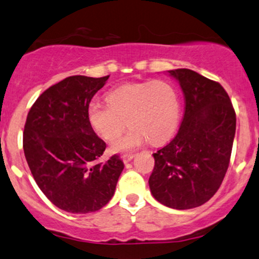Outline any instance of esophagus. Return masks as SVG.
<instances>
[{
	"instance_id": "obj_1",
	"label": "esophagus",
	"mask_w": 259,
	"mask_h": 259,
	"mask_svg": "<svg viewBox=\"0 0 259 259\" xmlns=\"http://www.w3.org/2000/svg\"><path fill=\"white\" fill-rule=\"evenodd\" d=\"M133 157H134V154L133 153H126V154H123L122 156V160H123V163H128V162H131V160L133 159Z\"/></svg>"
}]
</instances>
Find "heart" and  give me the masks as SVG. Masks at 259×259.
Instances as JSON below:
<instances>
[{
    "mask_svg": "<svg viewBox=\"0 0 259 259\" xmlns=\"http://www.w3.org/2000/svg\"><path fill=\"white\" fill-rule=\"evenodd\" d=\"M108 103L92 101L88 119L95 132L113 142L127 126L125 137L113 144L115 152L128 151L145 142L153 145L169 140L176 132L181 116L177 89L167 80L131 83L113 89Z\"/></svg>",
    "mask_w": 259,
    "mask_h": 259,
    "instance_id": "heart-1",
    "label": "heart"
}]
</instances>
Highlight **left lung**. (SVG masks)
Here are the masks:
<instances>
[{
  "label": "left lung",
  "mask_w": 259,
  "mask_h": 259,
  "mask_svg": "<svg viewBox=\"0 0 259 259\" xmlns=\"http://www.w3.org/2000/svg\"><path fill=\"white\" fill-rule=\"evenodd\" d=\"M184 95L180 130L153 153L151 193L164 206L190 209L206 203L219 189L230 165L236 112L226 90L193 70H170Z\"/></svg>",
  "instance_id": "obj_1"
}]
</instances>
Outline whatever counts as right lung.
I'll use <instances>...</instances> for the list:
<instances>
[{"label": "right lung", "instance_id": "1", "mask_svg": "<svg viewBox=\"0 0 259 259\" xmlns=\"http://www.w3.org/2000/svg\"><path fill=\"white\" fill-rule=\"evenodd\" d=\"M109 76H70L50 87L29 109L23 151L40 190L60 209L85 214L106 206L123 162H99L106 143L94 132L88 107Z\"/></svg>", "mask_w": 259, "mask_h": 259}]
</instances>
